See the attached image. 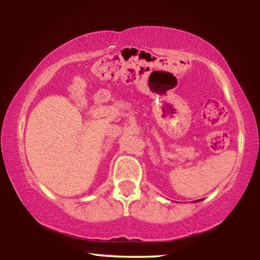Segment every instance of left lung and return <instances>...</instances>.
<instances>
[{"instance_id": "1", "label": "left lung", "mask_w": 260, "mask_h": 260, "mask_svg": "<svg viewBox=\"0 0 260 260\" xmlns=\"http://www.w3.org/2000/svg\"><path fill=\"white\" fill-rule=\"evenodd\" d=\"M195 202H200V200L199 201H195Z\"/></svg>"}]
</instances>
